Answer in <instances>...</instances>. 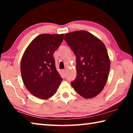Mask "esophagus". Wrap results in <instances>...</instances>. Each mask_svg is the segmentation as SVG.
<instances>
[{
    "mask_svg": "<svg viewBox=\"0 0 133 133\" xmlns=\"http://www.w3.org/2000/svg\"><path fill=\"white\" fill-rule=\"evenodd\" d=\"M66 71H67V70H66V69H65V70H63V72L64 74H65V75H66Z\"/></svg>",
    "mask_w": 133,
    "mask_h": 133,
    "instance_id": "1",
    "label": "esophagus"
}]
</instances>
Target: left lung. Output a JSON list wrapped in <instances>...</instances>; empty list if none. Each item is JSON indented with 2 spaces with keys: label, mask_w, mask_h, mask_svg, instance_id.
Segmentation results:
<instances>
[{
  "label": "left lung",
  "mask_w": 133,
  "mask_h": 133,
  "mask_svg": "<svg viewBox=\"0 0 133 133\" xmlns=\"http://www.w3.org/2000/svg\"><path fill=\"white\" fill-rule=\"evenodd\" d=\"M64 40L76 57L77 76L71 86L83 98L94 97L104 89L109 75L110 60L104 44L85 30L66 33Z\"/></svg>",
  "instance_id": "obj_1"
}]
</instances>
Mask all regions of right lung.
<instances>
[{"instance_id":"obj_1","label":"right lung","mask_w":133,"mask_h":133,"mask_svg":"<svg viewBox=\"0 0 133 133\" xmlns=\"http://www.w3.org/2000/svg\"><path fill=\"white\" fill-rule=\"evenodd\" d=\"M64 35L41 34L29 44L22 56L21 71L26 89L37 98L48 99L57 91L63 78L55 66L53 54Z\"/></svg>"}]
</instances>
